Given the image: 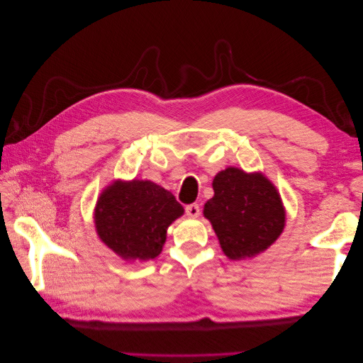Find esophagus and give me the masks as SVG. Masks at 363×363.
<instances>
[{
  "mask_svg": "<svg viewBox=\"0 0 363 363\" xmlns=\"http://www.w3.org/2000/svg\"><path fill=\"white\" fill-rule=\"evenodd\" d=\"M186 215L188 216H192V218H196L200 215V206L199 204H189V206H186Z\"/></svg>",
  "mask_w": 363,
  "mask_h": 363,
  "instance_id": "obj_1",
  "label": "esophagus"
}]
</instances>
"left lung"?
I'll use <instances>...</instances> for the list:
<instances>
[{
    "instance_id": "1",
    "label": "left lung",
    "mask_w": 363,
    "mask_h": 363,
    "mask_svg": "<svg viewBox=\"0 0 363 363\" xmlns=\"http://www.w3.org/2000/svg\"><path fill=\"white\" fill-rule=\"evenodd\" d=\"M213 199L204 206L224 255L233 260L265 251L284 227V208L272 183L260 174L227 168L213 179Z\"/></svg>"
}]
</instances>
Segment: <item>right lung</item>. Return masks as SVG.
I'll return each mask as SVG.
<instances>
[{
    "instance_id": "add662e5",
    "label": "right lung",
    "mask_w": 363,
    "mask_h": 363,
    "mask_svg": "<svg viewBox=\"0 0 363 363\" xmlns=\"http://www.w3.org/2000/svg\"><path fill=\"white\" fill-rule=\"evenodd\" d=\"M183 215L175 196L148 180L116 182L95 207L98 236L125 260H150L160 255L167 230Z\"/></svg>"
}]
</instances>
